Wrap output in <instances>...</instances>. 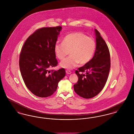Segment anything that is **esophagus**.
I'll return each instance as SVG.
<instances>
[{
	"mask_svg": "<svg viewBox=\"0 0 134 134\" xmlns=\"http://www.w3.org/2000/svg\"><path fill=\"white\" fill-rule=\"evenodd\" d=\"M66 73L67 74H70L71 73V72L70 70H66Z\"/></svg>",
	"mask_w": 134,
	"mask_h": 134,
	"instance_id": "1",
	"label": "esophagus"
}]
</instances>
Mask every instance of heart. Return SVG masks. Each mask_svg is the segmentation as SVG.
Masks as SVG:
<instances>
[{"instance_id":"heart-1","label":"heart","mask_w":134,"mask_h":134,"mask_svg":"<svg viewBox=\"0 0 134 134\" xmlns=\"http://www.w3.org/2000/svg\"><path fill=\"white\" fill-rule=\"evenodd\" d=\"M96 47L94 38L88 37L80 32H74L66 35L63 39L62 43L57 42L54 51L60 60H63L70 53V56L61 62L60 66L71 69L79 63L81 65L88 63L95 53Z\"/></svg>"}]
</instances>
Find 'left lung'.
<instances>
[{"label":"left lung","instance_id":"obj_1","mask_svg":"<svg viewBox=\"0 0 134 134\" xmlns=\"http://www.w3.org/2000/svg\"><path fill=\"white\" fill-rule=\"evenodd\" d=\"M94 32L96 47L94 56L88 63L75 71L78 80L73 86L74 90L84 98H92L102 90L110 67L108 47L98 31L94 29Z\"/></svg>","mask_w":134,"mask_h":134}]
</instances>
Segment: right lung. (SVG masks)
<instances>
[{
	"mask_svg": "<svg viewBox=\"0 0 134 134\" xmlns=\"http://www.w3.org/2000/svg\"><path fill=\"white\" fill-rule=\"evenodd\" d=\"M62 27H43L26 40L19 56V69L27 88L40 97L52 95L63 78L64 68L51 70L58 64L54 47Z\"/></svg>",
	"mask_w": 134,
	"mask_h": 134,
	"instance_id": "add662e5",
	"label": "right lung"
}]
</instances>
